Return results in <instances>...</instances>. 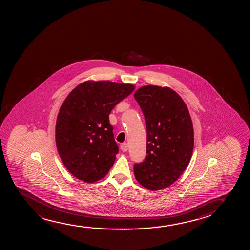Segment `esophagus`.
I'll use <instances>...</instances> for the list:
<instances>
[{"label":"esophagus","mask_w":250,"mask_h":250,"mask_svg":"<svg viewBox=\"0 0 250 250\" xmlns=\"http://www.w3.org/2000/svg\"><path fill=\"white\" fill-rule=\"evenodd\" d=\"M120 148H121V150L123 151V152H126L128 150V144L126 143H124V144L120 145Z\"/></svg>","instance_id":"obj_1"}]
</instances>
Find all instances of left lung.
Wrapping results in <instances>:
<instances>
[{"instance_id": "obj_1", "label": "left lung", "mask_w": 250, "mask_h": 250, "mask_svg": "<svg viewBox=\"0 0 250 250\" xmlns=\"http://www.w3.org/2000/svg\"><path fill=\"white\" fill-rule=\"evenodd\" d=\"M134 97L147 129V155L143 162L134 165V174L147 189L167 188L180 177L191 159V118L185 102L167 87L143 86Z\"/></svg>"}]
</instances>
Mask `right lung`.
Masks as SVG:
<instances>
[{
	"label": "right lung",
	"mask_w": 250,
	"mask_h": 250,
	"mask_svg": "<svg viewBox=\"0 0 250 250\" xmlns=\"http://www.w3.org/2000/svg\"><path fill=\"white\" fill-rule=\"evenodd\" d=\"M134 89L132 84L87 81L65 98L56 120L55 141L63 164L76 178L92 183L113 167L119 146L109 114Z\"/></svg>",
	"instance_id": "obj_1"
}]
</instances>
